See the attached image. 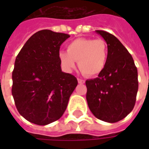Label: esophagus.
I'll return each instance as SVG.
<instances>
[{
    "label": "esophagus",
    "instance_id": "obj_1",
    "mask_svg": "<svg viewBox=\"0 0 149 149\" xmlns=\"http://www.w3.org/2000/svg\"><path fill=\"white\" fill-rule=\"evenodd\" d=\"M77 81H78V83H79V84H84V82H85V81H84V80H82V79H80V78H78Z\"/></svg>",
    "mask_w": 149,
    "mask_h": 149
}]
</instances>
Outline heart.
Listing matches in <instances>:
<instances>
[{"label":"heart","instance_id":"1","mask_svg":"<svg viewBox=\"0 0 149 149\" xmlns=\"http://www.w3.org/2000/svg\"><path fill=\"white\" fill-rule=\"evenodd\" d=\"M109 48L103 39L77 38L67 45V52H60L59 60L66 71H72L78 61V67L84 75L100 74L106 65Z\"/></svg>","mask_w":149,"mask_h":149}]
</instances>
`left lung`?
Listing matches in <instances>:
<instances>
[{
	"label": "left lung",
	"mask_w": 149,
	"mask_h": 149,
	"mask_svg": "<svg viewBox=\"0 0 149 149\" xmlns=\"http://www.w3.org/2000/svg\"><path fill=\"white\" fill-rule=\"evenodd\" d=\"M108 44V61L98 77L85 81L88 105L97 118L109 123L132 112L138 91L137 68L132 55L115 36L97 30Z\"/></svg>",
	"instance_id": "obj_1"
}]
</instances>
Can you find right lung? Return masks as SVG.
I'll use <instances>...</instances> for the list:
<instances>
[{
  "mask_svg": "<svg viewBox=\"0 0 149 149\" xmlns=\"http://www.w3.org/2000/svg\"><path fill=\"white\" fill-rule=\"evenodd\" d=\"M68 34L44 29L34 33L16 58L12 94L19 113L31 123L49 125L64 114L77 78L61 71L60 47Z\"/></svg>",
  "mask_w": 149,
  "mask_h": 149,
  "instance_id": "add662e5",
  "label": "right lung"
}]
</instances>
